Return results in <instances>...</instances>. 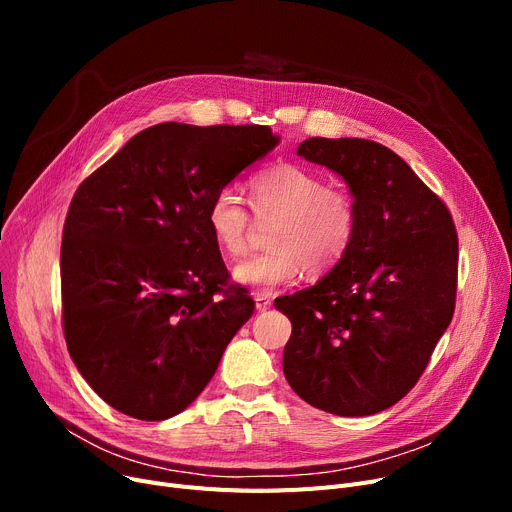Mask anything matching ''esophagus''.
Segmentation results:
<instances>
[{
	"label": "esophagus",
	"instance_id": "obj_1",
	"mask_svg": "<svg viewBox=\"0 0 512 512\" xmlns=\"http://www.w3.org/2000/svg\"><path fill=\"white\" fill-rule=\"evenodd\" d=\"M255 307H257V311H267L272 307V301L267 294H255Z\"/></svg>",
	"mask_w": 512,
	"mask_h": 512
}]
</instances>
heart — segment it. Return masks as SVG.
<instances>
[{"label":"heart","mask_w":512,"mask_h":512,"mask_svg":"<svg viewBox=\"0 0 512 512\" xmlns=\"http://www.w3.org/2000/svg\"><path fill=\"white\" fill-rule=\"evenodd\" d=\"M249 197L255 218L276 220L267 236L274 247L234 267V280L257 292H274L297 282L307 267L328 272L351 251L359 230L355 197L303 166L276 164L251 176ZM207 228L224 253L247 251L251 215L230 186L215 191L205 209Z\"/></svg>","instance_id":"heart-1"}]
</instances>
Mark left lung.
<instances>
[{
    "mask_svg": "<svg viewBox=\"0 0 512 512\" xmlns=\"http://www.w3.org/2000/svg\"><path fill=\"white\" fill-rule=\"evenodd\" d=\"M297 153L344 178L359 230L328 276L276 299L292 324L284 375L315 409L380 413L417 384L450 324L459 236L444 201L388 147L313 137Z\"/></svg>",
    "mask_w": 512,
    "mask_h": 512,
    "instance_id": "1",
    "label": "left lung"
}]
</instances>
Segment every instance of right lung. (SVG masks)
Instances as JSON below:
<instances>
[{
    "label": "right lung",
    "instance_id": "right-lung-1",
    "mask_svg": "<svg viewBox=\"0 0 512 512\" xmlns=\"http://www.w3.org/2000/svg\"><path fill=\"white\" fill-rule=\"evenodd\" d=\"M278 143L270 126L164 122L78 186L60 255L64 336L80 375L116 411L143 421L184 411L253 315L205 209Z\"/></svg>",
    "mask_w": 512,
    "mask_h": 512
}]
</instances>
